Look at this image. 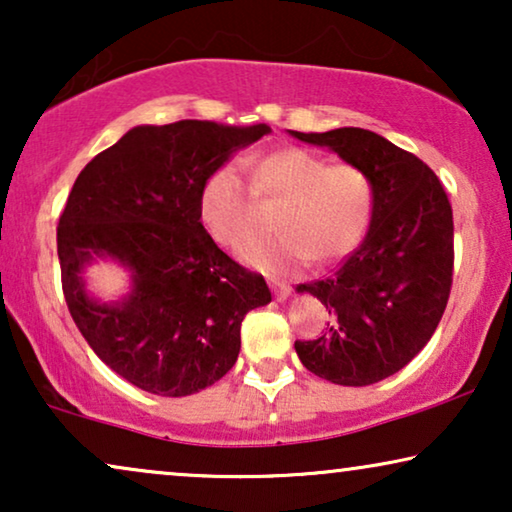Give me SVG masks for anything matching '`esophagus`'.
Instances as JSON below:
<instances>
[{
  "mask_svg": "<svg viewBox=\"0 0 512 512\" xmlns=\"http://www.w3.org/2000/svg\"><path fill=\"white\" fill-rule=\"evenodd\" d=\"M268 284H270V289H272V293H275L277 300H286L291 296V286L282 282V279H268Z\"/></svg>",
  "mask_w": 512,
  "mask_h": 512,
  "instance_id": "esophagus-1",
  "label": "esophagus"
}]
</instances>
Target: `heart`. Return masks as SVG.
<instances>
[{
  "instance_id": "obj_1",
  "label": "heart",
  "mask_w": 512,
  "mask_h": 512,
  "mask_svg": "<svg viewBox=\"0 0 512 512\" xmlns=\"http://www.w3.org/2000/svg\"><path fill=\"white\" fill-rule=\"evenodd\" d=\"M283 205L275 214V237L242 244L244 263L263 270L303 265L314 256L331 263L352 254L366 237L377 209V184L363 167L331 165L307 149H277L240 170L223 165L200 191L202 228L221 247H237L258 221L261 205Z\"/></svg>"
}]
</instances>
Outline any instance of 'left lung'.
I'll return each instance as SVG.
<instances>
[{
  "label": "left lung",
  "instance_id": "1",
  "mask_svg": "<svg viewBox=\"0 0 512 512\" xmlns=\"http://www.w3.org/2000/svg\"><path fill=\"white\" fill-rule=\"evenodd\" d=\"M291 135L328 146L377 184L375 219L361 247L331 277L298 284L333 317L321 338L296 340L298 359L328 382L366 387L408 366L436 333L452 289V205L429 165L375 132Z\"/></svg>",
  "mask_w": 512,
  "mask_h": 512
}]
</instances>
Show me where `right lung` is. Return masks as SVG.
I'll use <instances>...</instances> for the list:
<instances>
[{"label": "right lung", "instance_id": "right-lung-1", "mask_svg": "<svg viewBox=\"0 0 512 512\" xmlns=\"http://www.w3.org/2000/svg\"><path fill=\"white\" fill-rule=\"evenodd\" d=\"M268 125H137L83 167L58 223L69 314L93 352L135 387L188 396L212 387L240 354L244 314L268 305L263 275L242 268L202 228L209 174ZM93 257L133 272V291L102 306L82 286Z\"/></svg>", "mask_w": 512, "mask_h": 512}]
</instances>
